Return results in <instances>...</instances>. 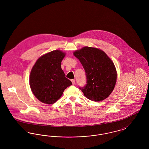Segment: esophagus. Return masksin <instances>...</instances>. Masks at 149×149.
Segmentation results:
<instances>
[{
	"label": "esophagus",
	"mask_w": 149,
	"mask_h": 149,
	"mask_svg": "<svg viewBox=\"0 0 149 149\" xmlns=\"http://www.w3.org/2000/svg\"><path fill=\"white\" fill-rule=\"evenodd\" d=\"M71 82H72V83L73 85H74V84H75V80L74 79H72V80H71Z\"/></svg>",
	"instance_id": "34e87169"
}]
</instances>
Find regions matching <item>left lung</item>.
<instances>
[{"label": "left lung", "mask_w": 149, "mask_h": 149, "mask_svg": "<svg viewBox=\"0 0 149 149\" xmlns=\"http://www.w3.org/2000/svg\"><path fill=\"white\" fill-rule=\"evenodd\" d=\"M84 70L86 84L79 89L85 97L95 102L107 98L112 92L117 80L113 63L106 54L96 48L84 47L74 52Z\"/></svg>", "instance_id": "left-lung-1"}]
</instances>
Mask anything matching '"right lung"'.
I'll use <instances>...</instances> for the list:
<instances>
[{"instance_id": "right-lung-1", "label": "right lung", "mask_w": 149, "mask_h": 149, "mask_svg": "<svg viewBox=\"0 0 149 149\" xmlns=\"http://www.w3.org/2000/svg\"><path fill=\"white\" fill-rule=\"evenodd\" d=\"M65 55L60 50L52 51L40 57L32 68L30 87L36 97L42 103H55L65 89L72 84L61 68Z\"/></svg>"}]
</instances>
